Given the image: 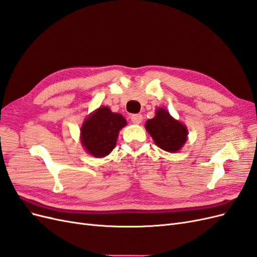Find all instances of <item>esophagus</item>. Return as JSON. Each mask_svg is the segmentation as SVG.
<instances>
[{
	"mask_svg": "<svg viewBox=\"0 0 257 257\" xmlns=\"http://www.w3.org/2000/svg\"><path fill=\"white\" fill-rule=\"evenodd\" d=\"M131 121L134 124H141L143 121V115L142 114H132L131 116Z\"/></svg>",
	"mask_w": 257,
	"mask_h": 257,
	"instance_id": "34e87169",
	"label": "esophagus"
}]
</instances>
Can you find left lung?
<instances>
[{
	"instance_id": "1",
	"label": "left lung",
	"mask_w": 257,
	"mask_h": 257,
	"mask_svg": "<svg viewBox=\"0 0 257 257\" xmlns=\"http://www.w3.org/2000/svg\"><path fill=\"white\" fill-rule=\"evenodd\" d=\"M146 130L155 145L167 152H178L188 141V128L170 115L165 108H158L154 118L146 122Z\"/></svg>"
}]
</instances>
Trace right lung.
Here are the masks:
<instances>
[{
    "label": "right lung",
    "instance_id": "obj_1",
    "mask_svg": "<svg viewBox=\"0 0 257 257\" xmlns=\"http://www.w3.org/2000/svg\"><path fill=\"white\" fill-rule=\"evenodd\" d=\"M125 125L126 120L122 114L100 106L88 115L80 128L84 150L94 158H105L113 150L120 131Z\"/></svg>",
    "mask_w": 257,
    "mask_h": 257
}]
</instances>
